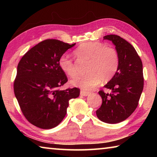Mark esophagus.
Masks as SVG:
<instances>
[{
	"mask_svg": "<svg viewBox=\"0 0 157 157\" xmlns=\"http://www.w3.org/2000/svg\"><path fill=\"white\" fill-rule=\"evenodd\" d=\"M91 93L89 92V91H80V94L82 95H83V96H87V95H89Z\"/></svg>",
	"mask_w": 157,
	"mask_h": 157,
	"instance_id": "obj_1",
	"label": "esophagus"
}]
</instances>
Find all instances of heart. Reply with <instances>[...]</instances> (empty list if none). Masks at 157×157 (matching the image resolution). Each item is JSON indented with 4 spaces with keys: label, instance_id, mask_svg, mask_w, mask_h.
<instances>
[{
    "label": "heart",
    "instance_id": "heart-1",
    "mask_svg": "<svg viewBox=\"0 0 157 157\" xmlns=\"http://www.w3.org/2000/svg\"><path fill=\"white\" fill-rule=\"evenodd\" d=\"M79 60L89 61L86 75L79 76L71 80V84L84 90H91L100 83L111 80L118 69L119 55L117 50L98 41L86 42L81 44L74 51ZM59 66L70 78H75L78 73L76 63L66 55L59 59Z\"/></svg>",
    "mask_w": 157,
    "mask_h": 157
}]
</instances>
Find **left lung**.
Here are the masks:
<instances>
[{"instance_id":"left-lung-1","label":"left lung","mask_w":157,"mask_h":157,"mask_svg":"<svg viewBox=\"0 0 157 157\" xmlns=\"http://www.w3.org/2000/svg\"><path fill=\"white\" fill-rule=\"evenodd\" d=\"M103 39L115 45L120 62L116 75L104 86L111 94L98 92L102 103L96 115L101 121L114 124L126 120L139 105L144 84L143 63L132 45L120 36L109 34Z\"/></svg>"}]
</instances>
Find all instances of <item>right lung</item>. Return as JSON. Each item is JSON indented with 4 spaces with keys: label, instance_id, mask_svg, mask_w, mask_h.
Wrapping results in <instances>:
<instances>
[{
    "label": "right lung",
    "instance_id": "right-lung-1",
    "mask_svg": "<svg viewBox=\"0 0 157 157\" xmlns=\"http://www.w3.org/2000/svg\"><path fill=\"white\" fill-rule=\"evenodd\" d=\"M75 45L46 39L29 50L18 63L15 96L25 118L39 128L57 126L67 112L69 100L79 95L80 90L76 87L59 89L68 81L59 59Z\"/></svg>",
    "mask_w": 157,
    "mask_h": 157
}]
</instances>
